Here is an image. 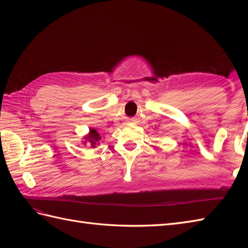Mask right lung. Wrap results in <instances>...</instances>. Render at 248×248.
Listing matches in <instances>:
<instances>
[{
    "instance_id": "add662e5",
    "label": "right lung",
    "mask_w": 248,
    "mask_h": 248,
    "mask_svg": "<svg viewBox=\"0 0 248 248\" xmlns=\"http://www.w3.org/2000/svg\"><path fill=\"white\" fill-rule=\"evenodd\" d=\"M84 140H85L84 144H87L91 147H93V148H94L97 145H99V141H100V140H101V136H100V134L97 132L96 130L92 128V129H89V133L85 136V138H84Z\"/></svg>"
}]
</instances>
